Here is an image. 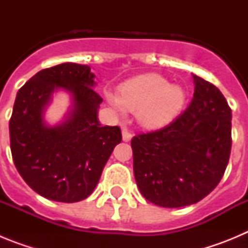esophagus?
Listing matches in <instances>:
<instances>
[{"instance_id": "1", "label": "esophagus", "mask_w": 248, "mask_h": 248, "mask_svg": "<svg viewBox=\"0 0 248 248\" xmlns=\"http://www.w3.org/2000/svg\"><path fill=\"white\" fill-rule=\"evenodd\" d=\"M122 135H123V140H124V141H130V139L133 138V135H131L130 131H128L126 129H123Z\"/></svg>"}]
</instances>
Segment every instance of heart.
<instances>
[{
	"label": "heart",
	"mask_w": 248,
	"mask_h": 248,
	"mask_svg": "<svg viewBox=\"0 0 248 248\" xmlns=\"http://www.w3.org/2000/svg\"><path fill=\"white\" fill-rule=\"evenodd\" d=\"M115 110H137V120L146 129L168 125L181 113L186 102L185 89L170 84L159 74H146L129 79L120 85L119 93H107Z\"/></svg>",
	"instance_id": "heart-1"
}]
</instances>
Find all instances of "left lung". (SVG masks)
<instances>
[{
	"label": "left lung",
	"instance_id": "obj_1",
	"mask_svg": "<svg viewBox=\"0 0 248 248\" xmlns=\"http://www.w3.org/2000/svg\"><path fill=\"white\" fill-rule=\"evenodd\" d=\"M194 97L165 128L131 139L140 192L161 207H184L217 186L231 153L232 114L214 84L192 74Z\"/></svg>",
	"mask_w": 248,
	"mask_h": 248
}]
</instances>
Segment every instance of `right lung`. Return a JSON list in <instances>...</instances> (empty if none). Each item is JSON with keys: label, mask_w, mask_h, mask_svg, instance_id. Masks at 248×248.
Instances as JSON below:
<instances>
[{"label": "right lung", "mask_w": 248, "mask_h": 248, "mask_svg": "<svg viewBox=\"0 0 248 248\" xmlns=\"http://www.w3.org/2000/svg\"><path fill=\"white\" fill-rule=\"evenodd\" d=\"M89 65L62 63L34 74L17 93L10 120L11 153L19 175L31 189L48 200L78 202L95 189L115 145L119 126H102L103 102L94 91ZM70 93L72 105L54 127L44 111L54 91Z\"/></svg>", "instance_id": "obj_1"}]
</instances>
